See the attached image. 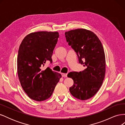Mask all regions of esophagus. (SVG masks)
<instances>
[{
  "instance_id": "34e87169",
  "label": "esophagus",
  "mask_w": 125,
  "mask_h": 125,
  "mask_svg": "<svg viewBox=\"0 0 125 125\" xmlns=\"http://www.w3.org/2000/svg\"><path fill=\"white\" fill-rule=\"evenodd\" d=\"M62 77H67V73H62Z\"/></svg>"
}]
</instances>
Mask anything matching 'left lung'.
Returning <instances> with one entry per match:
<instances>
[{"mask_svg":"<svg viewBox=\"0 0 125 125\" xmlns=\"http://www.w3.org/2000/svg\"><path fill=\"white\" fill-rule=\"evenodd\" d=\"M67 42L76 52L84 70L71 72L67 76L73 80L70 93L80 100H86L97 92L104 79L105 57L100 40L93 32L83 29L65 32Z\"/></svg>","mask_w":125,"mask_h":125,"instance_id":"1","label":"left lung"}]
</instances>
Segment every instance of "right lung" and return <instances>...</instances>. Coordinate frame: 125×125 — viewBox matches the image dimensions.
<instances>
[{"label": "right lung", "instance_id": "add662e5", "mask_svg": "<svg viewBox=\"0 0 125 125\" xmlns=\"http://www.w3.org/2000/svg\"><path fill=\"white\" fill-rule=\"evenodd\" d=\"M57 32L41 31L26 35L20 45L17 58L19 79L24 92L31 99L43 101L50 98L62 77L50 67H42L52 56L59 37Z\"/></svg>", "mask_w": 125, "mask_h": 125}]
</instances>
